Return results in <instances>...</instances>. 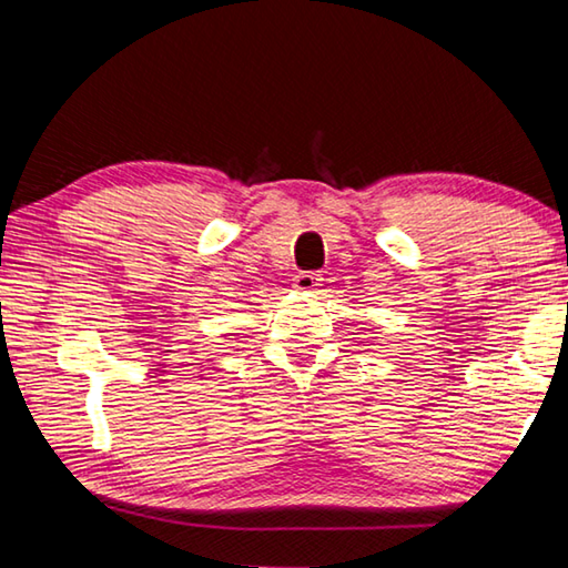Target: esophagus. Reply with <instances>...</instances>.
Here are the masks:
<instances>
[{
  "instance_id": "34e87169",
  "label": "esophagus",
  "mask_w": 568,
  "mask_h": 568,
  "mask_svg": "<svg viewBox=\"0 0 568 568\" xmlns=\"http://www.w3.org/2000/svg\"><path fill=\"white\" fill-rule=\"evenodd\" d=\"M293 285H295V291H303V293L315 291V287L321 285V275L318 273H297L293 277Z\"/></svg>"
}]
</instances>
